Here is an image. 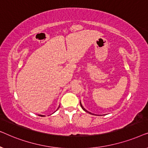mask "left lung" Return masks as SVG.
<instances>
[{"label":"left lung","mask_w":148,"mask_h":148,"mask_svg":"<svg viewBox=\"0 0 148 148\" xmlns=\"http://www.w3.org/2000/svg\"><path fill=\"white\" fill-rule=\"evenodd\" d=\"M80 105H81V107H82V108H83V110H85V111H86V112H88V111H87V110H86V109H85V108H84V107H83V106H82V104H81V102H80ZM89 113H90V114H91V113H90V112H89Z\"/></svg>","instance_id":"8db88e82"}]
</instances>
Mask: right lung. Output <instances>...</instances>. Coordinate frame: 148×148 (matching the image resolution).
Segmentation results:
<instances>
[{
    "label": "right lung",
    "mask_w": 148,
    "mask_h": 148,
    "mask_svg": "<svg viewBox=\"0 0 148 148\" xmlns=\"http://www.w3.org/2000/svg\"><path fill=\"white\" fill-rule=\"evenodd\" d=\"M40 116H41V115H40Z\"/></svg>",
    "instance_id": "right-lung-1"
}]
</instances>
